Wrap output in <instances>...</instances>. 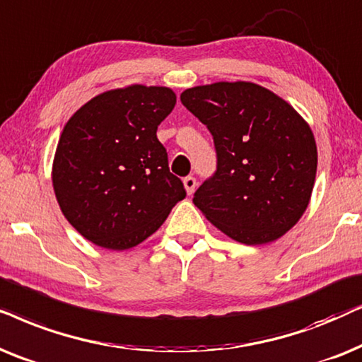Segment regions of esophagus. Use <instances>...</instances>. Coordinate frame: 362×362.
<instances>
[{
	"label": "esophagus",
	"mask_w": 362,
	"mask_h": 362,
	"mask_svg": "<svg viewBox=\"0 0 362 362\" xmlns=\"http://www.w3.org/2000/svg\"><path fill=\"white\" fill-rule=\"evenodd\" d=\"M184 185H185V190H187V194L189 195H192L195 192V187H197V180H195V177H185L184 178Z\"/></svg>",
	"instance_id": "34e87169"
}]
</instances>
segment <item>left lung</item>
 Returning a JSON list of instances; mask_svg holds the SVG:
<instances>
[{
  "label": "left lung",
  "instance_id": "left-lung-1",
  "mask_svg": "<svg viewBox=\"0 0 362 362\" xmlns=\"http://www.w3.org/2000/svg\"><path fill=\"white\" fill-rule=\"evenodd\" d=\"M182 104L209 127L216 172L194 204L226 237L264 245L291 230L310 205L317 148L291 104L248 81L185 89Z\"/></svg>",
  "mask_w": 362,
  "mask_h": 362
}]
</instances>
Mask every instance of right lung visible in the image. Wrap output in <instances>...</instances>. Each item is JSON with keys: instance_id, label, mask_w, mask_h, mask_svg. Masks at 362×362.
<instances>
[{"instance_id": "add662e5", "label": "right lung", "mask_w": 362, "mask_h": 362, "mask_svg": "<svg viewBox=\"0 0 362 362\" xmlns=\"http://www.w3.org/2000/svg\"><path fill=\"white\" fill-rule=\"evenodd\" d=\"M175 103L170 88L131 84L95 95L66 122L52 189L62 215L86 240L112 252L137 247L185 199L157 139Z\"/></svg>"}]
</instances>
